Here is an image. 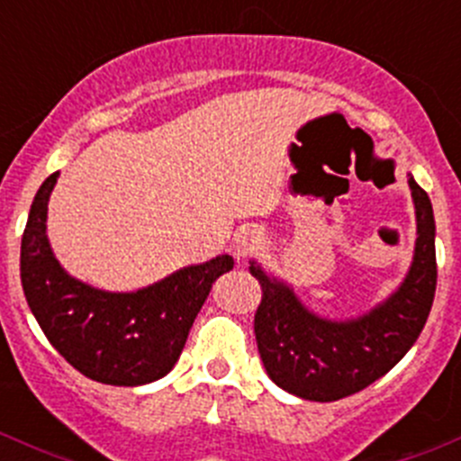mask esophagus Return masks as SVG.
I'll list each match as a JSON object with an SVG mask.
<instances>
[{"label":"esophagus","mask_w":461,"mask_h":461,"mask_svg":"<svg viewBox=\"0 0 461 461\" xmlns=\"http://www.w3.org/2000/svg\"><path fill=\"white\" fill-rule=\"evenodd\" d=\"M267 239H265L263 230L257 225H248L243 230H239V234L234 236V257L236 258H248L252 254L260 252L265 248Z\"/></svg>","instance_id":"1"}]
</instances>
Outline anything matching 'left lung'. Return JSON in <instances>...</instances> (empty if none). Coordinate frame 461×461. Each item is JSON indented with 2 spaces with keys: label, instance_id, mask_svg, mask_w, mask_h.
Instances as JSON below:
<instances>
[{
  "label": "left lung",
  "instance_id": "8db88e82",
  "mask_svg": "<svg viewBox=\"0 0 461 461\" xmlns=\"http://www.w3.org/2000/svg\"><path fill=\"white\" fill-rule=\"evenodd\" d=\"M415 257L397 292L364 317L332 321L310 312L287 283L257 260L249 272L263 287L254 317L260 359L278 388L310 402H337L368 388L402 361L429 319L437 287L435 216L429 194L412 180Z\"/></svg>",
  "mask_w": 461,
  "mask_h": 461
}]
</instances>
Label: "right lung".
<instances>
[{
  "instance_id": "right-lung-1",
  "label": "right lung",
  "mask_w": 461,
  "mask_h": 461,
  "mask_svg": "<svg viewBox=\"0 0 461 461\" xmlns=\"http://www.w3.org/2000/svg\"><path fill=\"white\" fill-rule=\"evenodd\" d=\"M58 171L41 183L22 236V287L50 346L76 370L109 385H142L169 373L212 283L234 267L222 254L138 292H104L68 276L46 236Z\"/></svg>"
}]
</instances>
